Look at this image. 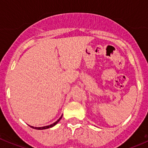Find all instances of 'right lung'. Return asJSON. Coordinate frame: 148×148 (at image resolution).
<instances>
[{
    "label": "right lung",
    "mask_w": 148,
    "mask_h": 148,
    "mask_svg": "<svg viewBox=\"0 0 148 148\" xmlns=\"http://www.w3.org/2000/svg\"><path fill=\"white\" fill-rule=\"evenodd\" d=\"M62 116H63V115H62ZM62 116H61V117H60V118H59L58 120L57 121H56V122H55V123H54L51 124V125H46V126H43V127H34V126H32V125H30V126L31 127V128H34V129H37V130H44V129H47V128H52V127H53L54 125H56V124H57L58 123L59 121H60V119H61V118H62Z\"/></svg>",
    "instance_id": "obj_1"
}]
</instances>
